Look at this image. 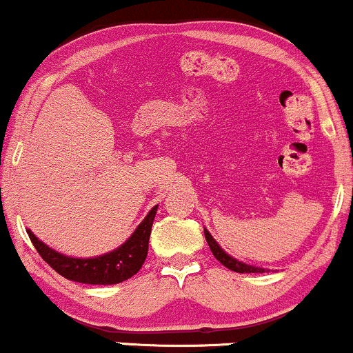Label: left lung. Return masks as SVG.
Segmentation results:
<instances>
[{
  "label": "left lung",
  "instance_id": "1",
  "mask_svg": "<svg viewBox=\"0 0 353 353\" xmlns=\"http://www.w3.org/2000/svg\"><path fill=\"white\" fill-rule=\"evenodd\" d=\"M204 236H205V241H208V244L210 247V250H212L214 257H216L222 265L228 267V269L234 270V272H241V274H259V272L262 274V272H269V270L264 269V267H255V265L245 264V262L234 259L232 255H229L224 249H222L221 245L217 244L216 239L210 236V232L205 228H204Z\"/></svg>",
  "mask_w": 353,
  "mask_h": 353
}]
</instances>
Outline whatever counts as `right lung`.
<instances>
[{"mask_svg": "<svg viewBox=\"0 0 353 353\" xmlns=\"http://www.w3.org/2000/svg\"><path fill=\"white\" fill-rule=\"evenodd\" d=\"M156 210L157 205H154L124 244L111 252L96 257H70L44 244L30 229H26V232L43 261L68 281L91 283V285H112L131 279L143 267L148 257L149 236H151Z\"/></svg>", "mask_w": 353, "mask_h": 353, "instance_id": "obj_1", "label": "right lung"}]
</instances>
